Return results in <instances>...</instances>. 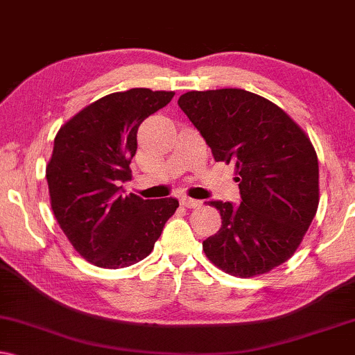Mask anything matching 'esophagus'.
Listing matches in <instances>:
<instances>
[{"instance_id": "34e87169", "label": "esophagus", "mask_w": 355, "mask_h": 355, "mask_svg": "<svg viewBox=\"0 0 355 355\" xmlns=\"http://www.w3.org/2000/svg\"><path fill=\"white\" fill-rule=\"evenodd\" d=\"M181 204L184 205V207H187V209H196V207H200V205H202V200L191 199V198H182L181 199Z\"/></svg>"}]
</instances>
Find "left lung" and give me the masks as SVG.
I'll use <instances>...</instances> for the list:
<instances>
[{
	"mask_svg": "<svg viewBox=\"0 0 355 355\" xmlns=\"http://www.w3.org/2000/svg\"><path fill=\"white\" fill-rule=\"evenodd\" d=\"M181 110L216 161L235 163L240 204L209 200L222 217L202 242L214 265L250 278L284 263L316 216L319 166L311 141L282 108L242 89L187 92Z\"/></svg>",
	"mask_w": 355,
	"mask_h": 355,
	"instance_id": "left-lung-1",
	"label": "left lung"
}]
</instances>
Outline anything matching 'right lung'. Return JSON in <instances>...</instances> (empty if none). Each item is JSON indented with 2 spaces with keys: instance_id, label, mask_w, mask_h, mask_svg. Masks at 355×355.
Instances as JSON below:
<instances>
[{
  "instance_id": "obj_1",
  "label": "right lung",
  "mask_w": 355,
  "mask_h": 355,
  "mask_svg": "<svg viewBox=\"0 0 355 355\" xmlns=\"http://www.w3.org/2000/svg\"><path fill=\"white\" fill-rule=\"evenodd\" d=\"M174 92L130 89L102 97L65 123L46 168L60 229L90 263L125 268L150 255L178 199L123 194L131 179L137 133Z\"/></svg>"
}]
</instances>
